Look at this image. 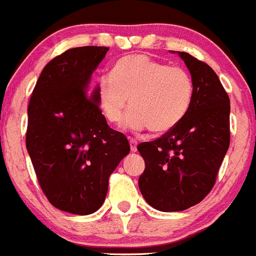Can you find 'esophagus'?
<instances>
[{
  "label": "esophagus",
  "instance_id": "34e87169",
  "mask_svg": "<svg viewBox=\"0 0 256 256\" xmlns=\"http://www.w3.org/2000/svg\"><path fill=\"white\" fill-rule=\"evenodd\" d=\"M136 146H138V140H136V139H134V138H131V139H130L131 152H136Z\"/></svg>",
  "mask_w": 256,
  "mask_h": 256
}]
</instances>
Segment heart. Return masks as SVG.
Masks as SVG:
<instances>
[{"mask_svg": "<svg viewBox=\"0 0 256 256\" xmlns=\"http://www.w3.org/2000/svg\"><path fill=\"white\" fill-rule=\"evenodd\" d=\"M194 94L190 74L180 66L143 54L128 55L116 62L110 76L96 82L95 96L106 121L121 125L128 106L126 124L134 130L150 128L168 132L184 118Z\"/></svg>", "mask_w": 256, "mask_h": 256, "instance_id": "heart-1", "label": "heart"}]
</instances>
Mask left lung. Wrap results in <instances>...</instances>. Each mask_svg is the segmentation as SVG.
<instances>
[{
	"label": "left lung",
	"instance_id": "obj_1",
	"mask_svg": "<svg viewBox=\"0 0 256 256\" xmlns=\"http://www.w3.org/2000/svg\"><path fill=\"white\" fill-rule=\"evenodd\" d=\"M194 84L190 110L174 128L138 150L146 162L139 190L160 211H183L211 192L230 142V96L205 62L179 52Z\"/></svg>",
	"mask_w": 256,
	"mask_h": 256
}]
</instances>
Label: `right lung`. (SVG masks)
Instances as JSON below:
<instances>
[{
	"instance_id": "1",
	"label": "right lung",
	"mask_w": 256,
	"mask_h": 256,
	"mask_svg": "<svg viewBox=\"0 0 256 256\" xmlns=\"http://www.w3.org/2000/svg\"><path fill=\"white\" fill-rule=\"evenodd\" d=\"M110 50L82 46L64 51L40 74L28 104L26 146L42 192L70 214H92L103 205L108 180L130 152L125 135L110 128L90 77Z\"/></svg>"
}]
</instances>
